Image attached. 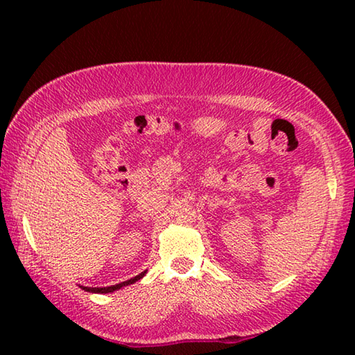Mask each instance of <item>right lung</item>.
Instances as JSON below:
<instances>
[{"label": "right lung", "instance_id": "right-lung-1", "mask_svg": "<svg viewBox=\"0 0 355 355\" xmlns=\"http://www.w3.org/2000/svg\"><path fill=\"white\" fill-rule=\"evenodd\" d=\"M147 274V271H144V272H141L139 275H136V277H133V279H130V280H125V282H120V284H117V285H111V286H101V288H92V286H81L84 291H89V293H100V294H106V293H112V291H116V290H120V288H123V286H127V285H131V284H135V282H137V280H141L144 275Z\"/></svg>", "mask_w": 355, "mask_h": 355}]
</instances>
